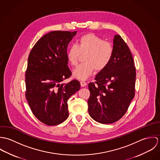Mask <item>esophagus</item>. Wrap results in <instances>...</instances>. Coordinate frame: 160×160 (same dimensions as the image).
Wrapping results in <instances>:
<instances>
[{
  "mask_svg": "<svg viewBox=\"0 0 160 160\" xmlns=\"http://www.w3.org/2000/svg\"><path fill=\"white\" fill-rule=\"evenodd\" d=\"M80 83H81V87H85V86H86V85H87V82H85V81H81L80 82Z\"/></svg>",
  "mask_w": 160,
  "mask_h": 160,
  "instance_id": "obj_1",
  "label": "esophagus"
}]
</instances>
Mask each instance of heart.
<instances>
[{"mask_svg": "<svg viewBox=\"0 0 160 160\" xmlns=\"http://www.w3.org/2000/svg\"><path fill=\"white\" fill-rule=\"evenodd\" d=\"M84 63L73 71L74 78L84 80L88 78L94 70L97 72L106 68L113 56V45L98 36L89 33L80 37L78 45L73 44L67 51V58L72 66H76L81 54L85 53Z\"/></svg>", "mask_w": 160, "mask_h": 160, "instance_id": "b5f03b06", "label": "heart"}]
</instances>
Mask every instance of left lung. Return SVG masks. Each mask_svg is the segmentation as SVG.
Returning a JSON list of instances; mask_svg holds the SVG:
<instances>
[{
	"label": "left lung",
	"instance_id": "1",
	"mask_svg": "<svg viewBox=\"0 0 160 160\" xmlns=\"http://www.w3.org/2000/svg\"><path fill=\"white\" fill-rule=\"evenodd\" d=\"M114 53L106 68L88 85V112L102 124H111L126 113L135 95L136 69L131 50L119 35L113 39Z\"/></svg>",
	"mask_w": 160,
	"mask_h": 160
}]
</instances>
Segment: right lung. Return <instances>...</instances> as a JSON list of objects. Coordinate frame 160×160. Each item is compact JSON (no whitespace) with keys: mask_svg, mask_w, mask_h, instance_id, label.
I'll return each instance as SVG.
<instances>
[{"mask_svg":"<svg viewBox=\"0 0 160 160\" xmlns=\"http://www.w3.org/2000/svg\"><path fill=\"white\" fill-rule=\"evenodd\" d=\"M76 32H50L38 41L28 57L25 95L32 113L48 126L67 119V101L80 89L76 79L63 82L72 74L67 65V47Z\"/></svg>","mask_w":160,"mask_h":160,"instance_id":"obj_1","label":"right lung"}]
</instances>
